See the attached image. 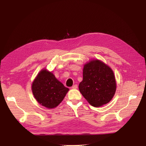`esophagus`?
I'll use <instances>...</instances> for the list:
<instances>
[{
	"label": "esophagus",
	"mask_w": 146,
	"mask_h": 146,
	"mask_svg": "<svg viewBox=\"0 0 146 146\" xmlns=\"http://www.w3.org/2000/svg\"><path fill=\"white\" fill-rule=\"evenodd\" d=\"M77 87H78L77 85H74V86H72V89H77Z\"/></svg>",
	"instance_id": "obj_1"
}]
</instances>
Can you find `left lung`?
Masks as SVG:
<instances>
[{"label": "left lung", "instance_id": "8db88e82", "mask_svg": "<svg viewBox=\"0 0 146 146\" xmlns=\"http://www.w3.org/2000/svg\"><path fill=\"white\" fill-rule=\"evenodd\" d=\"M78 88L88 103L93 107H99L108 104L116 90L113 70L98 59L91 60L84 65L83 80Z\"/></svg>", "mask_w": 146, "mask_h": 146}]
</instances>
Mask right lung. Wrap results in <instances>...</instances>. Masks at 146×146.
<instances>
[{
    "instance_id": "obj_1",
    "label": "right lung",
    "mask_w": 146,
    "mask_h": 146,
    "mask_svg": "<svg viewBox=\"0 0 146 146\" xmlns=\"http://www.w3.org/2000/svg\"><path fill=\"white\" fill-rule=\"evenodd\" d=\"M69 90L52 72L46 69L40 70L32 85L35 99L39 104L48 109L56 108L63 101Z\"/></svg>"
}]
</instances>
